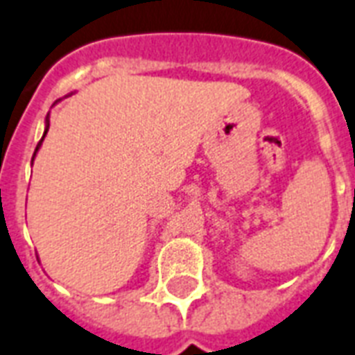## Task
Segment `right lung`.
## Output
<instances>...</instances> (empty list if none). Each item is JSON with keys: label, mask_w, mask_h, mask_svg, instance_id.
<instances>
[{"label": "right lung", "mask_w": 355, "mask_h": 355, "mask_svg": "<svg viewBox=\"0 0 355 355\" xmlns=\"http://www.w3.org/2000/svg\"><path fill=\"white\" fill-rule=\"evenodd\" d=\"M44 122H46V125H44V133H43V137H41V141L37 143V148H35V152H33V157H31V162L35 159V154H37V150L41 148V144H43V141H44V135H46V131H49V125H51V122H49V116H46V120H44Z\"/></svg>", "instance_id": "1"}]
</instances>
